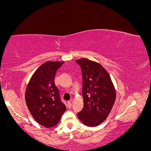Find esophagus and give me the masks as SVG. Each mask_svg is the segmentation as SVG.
Wrapping results in <instances>:
<instances>
[{"label":"esophagus","mask_w":151,"mask_h":151,"mask_svg":"<svg viewBox=\"0 0 151 151\" xmlns=\"http://www.w3.org/2000/svg\"><path fill=\"white\" fill-rule=\"evenodd\" d=\"M68 106H69V108H70V107H71V105H72V103H71V102H68Z\"/></svg>","instance_id":"esophagus-1"}]
</instances>
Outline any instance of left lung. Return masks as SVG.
Wrapping results in <instances>:
<instances>
[{"label": "left lung", "instance_id": "obj_1", "mask_svg": "<svg viewBox=\"0 0 151 151\" xmlns=\"http://www.w3.org/2000/svg\"><path fill=\"white\" fill-rule=\"evenodd\" d=\"M82 69L84 108L77 114L89 127L100 125L109 116L116 92L110 76L100 64L86 58L76 60Z\"/></svg>", "mask_w": 151, "mask_h": 151}]
</instances>
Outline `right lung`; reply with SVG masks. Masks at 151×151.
I'll list each match as a JSON object with an SVG mask.
<instances>
[{
	"label": "right lung",
	"instance_id": "add662e5",
	"mask_svg": "<svg viewBox=\"0 0 151 151\" xmlns=\"http://www.w3.org/2000/svg\"><path fill=\"white\" fill-rule=\"evenodd\" d=\"M64 62L47 61L34 72L27 86L25 102L31 115L46 128L57 125L66 111L55 85L57 70Z\"/></svg>",
	"mask_w": 151,
	"mask_h": 151
}]
</instances>
